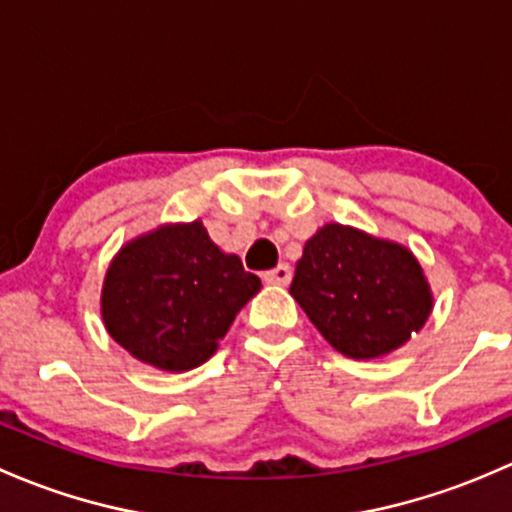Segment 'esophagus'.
Wrapping results in <instances>:
<instances>
[{
    "label": "esophagus",
    "instance_id": "34e87169",
    "mask_svg": "<svg viewBox=\"0 0 512 512\" xmlns=\"http://www.w3.org/2000/svg\"><path fill=\"white\" fill-rule=\"evenodd\" d=\"M262 280L270 282V285H289V280H292V267H289L287 262H280L277 267L267 270L265 275H262Z\"/></svg>",
    "mask_w": 512,
    "mask_h": 512
}]
</instances>
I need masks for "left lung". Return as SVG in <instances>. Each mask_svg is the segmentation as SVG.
Wrapping results in <instances>:
<instances>
[{
  "instance_id": "obj_1",
  "label": "left lung",
  "mask_w": 512,
  "mask_h": 512,
  "mask_svg": "<svg viewBox=\"0 0 512 512\" xmlns=\"http://www.w3.org/2000/svg\"><path fill=\"white\" fill-rule=\"evenodd\" d=\"M289 292L337 352L384 356L431 314V289L406 247L337 223L307 240Z\"/></svg>"
}]
</instances>
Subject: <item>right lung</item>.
<instances>
[{
	"label": "right lung",
	"instance_id": "obj_1",
	"mask_svg": "<svg viewBox=\"0 0 512 512\" xmlns=\"http://www.w3.org/2000/svg\"><path fill=\"white\" fill-rule=\"evenodd\" d=\"M260 277L225 255L200 220L128 242L106 272L101 314L126 352L163 371H188L218 349Z\"/></svg>",
	"mask_w": 512,
	"mask_h": 512
}]
</instances>
